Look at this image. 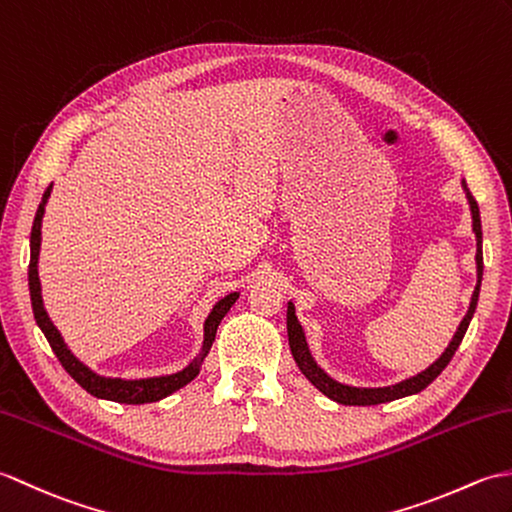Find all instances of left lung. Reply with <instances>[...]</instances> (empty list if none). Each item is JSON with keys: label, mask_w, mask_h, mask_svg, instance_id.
I'll list each match as a JSON object with an SVG mask.
<instances>
[{"label": "left lung", "mask_w": 512, "mask_h": 512, "mask_svg": "<svg viewBox=\"0 0 512 512\" xmlns=\"http://www.w3.org/2000/svg\"><path fill=\"white\" fill-rule=\"evenodd\" d=\"M462 186H464V190H467V199H469L471 214H473V232H475V238H478V252H475V263H478V285H475L469 311H467V315H464V320L460 322L456 335H453V339H451V344L447 346L445 352H442L440 359L431 363V366H429L425 372H420V374H416V377L405 379V381L396 383V385H388V388H350V385L333 381L322 368H317V363L313 361L311 352H309V346H306L302 326L298 324V317H295L293 304L289 302V309H287V335H289L291 355H293L295 363H298V368L302 370L304 377L309 379L322 394H326L328 399H333V401L342 403V405H379V403H388V401L403 399V396H410V394H416V392H420V390H425L427 385H429L431 381H434L442 370H445V368L449 366L451 357L456 355V350H458V346H460V342H462L464 333H467L469 322H471V317H473V313H475V306H478L480 282H482V269H484V263H482V223H480V208H478V201L473 199V195H471L469 188H467V181H462Z\"/></svg>", "instance_id": "left-lung-1"}]
</instances>
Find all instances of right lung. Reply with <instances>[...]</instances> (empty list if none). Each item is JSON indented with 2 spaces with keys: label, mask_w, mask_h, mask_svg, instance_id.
<instances>
[{
  "label": "right lung",
  "mask_w": 512,
  "mask_h": 512,
  "mask_svg": "<svg viewBox=\"0 0 512 512\" xmlns=\"http://www.w3.org/2000/svg\"><path fill=\"white\" fill-rule=\"evenodd\" d=\"M52 186L43 192V199L39 203V210L34 214V223H32V234H30V265H28V285H30V300H32V311H34V320H37L39 328L43 331L48 344L52 346L54 355L59 357L61 366L70 372V377L81 385L83 390H87L96 399H107V401H116V403H127V405H142V403H153L166 399L168 394L177 392L179 388H184L192 379L199 374L201 361L206 359L208 350L214 342V335H217V328L225 313L232 309V304L236 302L238 293L225 295L223 300L214 304L212 313L208 315L206 326V339H203V348L199 352V357L186 366L177 374H168V377H153V379H135V381H124V379H109V377H100V374L92 372L87 366H83L78 361L70 348L65 346L61 333L56 331V326L50 322L48 313L43 309V300H41V282H39V271H37V260H39V247H41V219L45 212V203H48Z\"/></svg>",
  "instance_id": "add662e5"
}]
</instances>
